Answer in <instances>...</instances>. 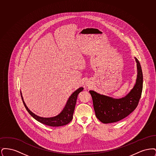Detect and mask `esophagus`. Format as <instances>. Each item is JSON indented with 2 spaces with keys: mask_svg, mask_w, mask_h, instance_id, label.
Instances as JSON below:
<instances>
[{
  "mask_svg": "<svg viewBox=\"0 0 156 156\" xmlns=\"http://www.w3.org/2000/svg\"><path fill=\"white\" fill-rule=\"evenodd\" d=\"M86 85H87V86H88V83L87 82V83H86Z\"/></svg>",
  "mask_w": 156,
  "mask_h": 156,
  "instance_id": "esophagus-1",
  "label": "esophagus"
}]
</instances>
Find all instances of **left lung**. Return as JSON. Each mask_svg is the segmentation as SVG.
Listing matches in <instances>:
<instances>
[{
	"instance_id": "8db88e82",
	"label": "left lung",
	"mask_w": 156,
	"mask_h": 156,
	"mask_svg": "<svg viewBox=\"0 0 156 156\" xmlns=\"http://www.w3.org/2000/svg\"><path fill=\"white\" fill-rule=\"evenodd\" d=\"M137 78L132 90L125 97L116 99L89 90L97 118L104 123L118 122L125 118L137 106L143 89V73L141 66L136 57Z\"/></svg>"
}]
</instances>
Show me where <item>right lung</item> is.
<instances>
[{
	"instance_id": "add662e5",
	"label": "right lung",
	"mask_w": 156,
	"mask_h": 156,
	"mask_svg": "<svg viewBox=\"0 0 156 156\" xmlns=\"http://www.w3.org/2000/svg\"><path fill=\"white\" fill-rule=\"evenodd\" d=\"M83 88L81 87L74 91L72 95L69 97L67 101V104L65 105L62 111L55 116L51 118H43L38 116L35 115L34 113L30 111L27 108L25 104L23 98L22 97V92H20L21 97L22 99L23 102L26 109V110L29 113L30 115L38 122L44 124L47 126H52V127H58V126H64L68 124L73 118V113L74 112L76 102V99L78 94L82 92Z\"/></svg>"
}]
</instances>
